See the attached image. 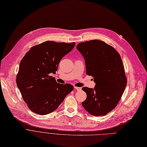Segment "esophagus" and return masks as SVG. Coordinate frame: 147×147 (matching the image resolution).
<instances>
[{"label": "esophagus", "mask_w": 147, "mask_h": 147, "mask_svg": "<svg viewBox=\"0 0 147 147\" xmlns=\"http://www.w3.org/2000/svg\"><path fill=\"white\" fill-rule=\"evenodd\" d=\"M74 88H75V90H76L78 91H80V90H82V87H76V86H75Z\"/></svg>", "instance_id": "esophagus-1"}]
</instances>
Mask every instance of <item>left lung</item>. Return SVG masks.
I'll return each mask as SVG.
<instances>
[{
	"label": "left lung",
	"instance_id": "8db88e82",
	"mask_svg": "<svg viewBox=\"0 0 147 147\" xmlns=\"http://www.w3.org/2000/svg\"><path fill=\"white\" fill-rule=\"evenodd\" d=\"M76 49L84 58L86 74L93 77V88L83 87L86 100L82 102L93 116L107 115L120 101L127 84L119 54L103 41L92 40L79 43Z\"/></svg>",
	"mask_w": 147,
	"mask_h": 147
}]
</instances>
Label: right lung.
Masks as SVG:
<instances>
[{
	"label": "right lung",
	"instance_id": "right-lung-1",
	"mask_svg": "<svg viewBox=\"0 0 147 147\" xmlns=\"http://www.w3.org/2000/svg\"><path fill=\"white\" fill-rule=\"evenodd\" d=\"M75 43L46 41L32 47L22 58L16 83L24 101L32 112L42 115L54 111L74 89L70 84L58 83L50 76Z\"/></svg>",
	"mask_w": 147,
	"mask_h": 147
}]
</instances>
